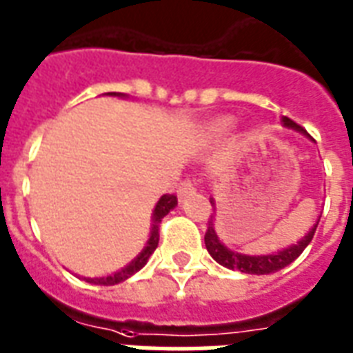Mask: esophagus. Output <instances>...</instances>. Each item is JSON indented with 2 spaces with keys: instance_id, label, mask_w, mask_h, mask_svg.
I'll return each instance as SVG.
<instances>
[{
  "instance_id": "1",
  "label": "esophagus",
  "mask_w": 353,
  "mask_h": 353,
  "mask_svg": "<svg viewBox=\"0 0 353 353\" xmlns=\"http://www.w3.org/2000/svg\"><path fill=\"white\" fill-rule=\"evenodd\" d=\"M196 192V183L190 181V179H185V181L179 185V188H177V194H179V198H185V196L188 194H194Z\"/></svg>"
}]
</instances>
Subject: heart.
Instances as JSON below:
<instances>
[{
  "instance_id": "obj_1",
  "label": "heart",
  "mask_w": 353,
  "mask_h": 353,
  "mask_svg": "<svg viewBox=\"0 0 353 353\" xmlns=\"http://www.w3.org/2000/svg\"><path fill=\"white\" fill-rule=\"evenodd\" d=\"M230 128H231V120H220V122L214 125L216 131H228Z\"/></svg>"
}]
</instances>
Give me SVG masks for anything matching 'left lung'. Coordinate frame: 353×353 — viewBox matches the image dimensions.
<instances>
[{
  "mask_svg": "<svg viewBox=\"0 0 353 353\" xmlns=\"http://www.w3.org/2000/svg\"><path fill=\"white\" fill-rule=\"evenodd\" d=\"M285 128L294 129V131H300V133H305L302 125H298L296 122H292L290 118L283 117L281 118ZM214 203V201H212ZM320 220V219H319ZM319 220L316 224L307 231V235L303 236L302 241H298L296 244L289 246V248L281 250L278 254H268V255H246L239 254V252H233L225 244H222V241L216 235L214 231V224L212 220H209V228L205 231V248L207 252L211 254V257L216 263H220L225 268H231V270H241L244 274H257V276H265V274H274L285 268L287 265H290L292 261L302 254L303 250L307 248V244L313 241L314 231H316V225H319Z\"/></svg>",
  "mask_w": 353,
  "mask_h": 353,
  "instance_id": "left-lung-1",
  "label": "left lung"
}]
</instances>
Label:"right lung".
Segmentation results:
<instances>
[{
	"mask_svg": "<svg viewBox=\"0 0 353 353\" xmlns=\"http://www.w3.org/2000/svg\"><path fill=\"white\" fill-rule=\"evenodd\" d=\"M109 96H118V98H125V94L120 92H107ZM177 205V198L174 194H165L161 196V200L157 201V205L153 209V216H152V231H150V239H148L146 246L142 250L141 254L137 255L128 266H123L122 270H118V272L111 274V276H105V278H83L85 281L92 285H105V287H109V285H117L125 281L128 278H131L133 274H137L141 270L142 266L146 265L148 259L152 257V254L155 252L159 244V224H161V220L165 219L166 214Z\"/></svg>",
	"mask_w": 353,
	"mask_h": 353,
	"instance_id": "obj_1",
	"label": "right lung"
}]
</instances>
